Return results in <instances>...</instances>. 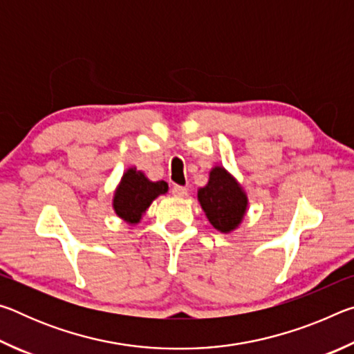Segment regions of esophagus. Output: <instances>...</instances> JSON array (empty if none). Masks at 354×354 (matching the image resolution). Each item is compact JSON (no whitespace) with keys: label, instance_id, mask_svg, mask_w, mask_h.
I'll list each match as a JSON object with an SVG mask.
<instances>
[{"label":"esophagus","instance_id":"1","mask_svg":"<svg viewBox=\"0 0 354 354\" xmlns=\"http://www.w3.org/2000/svg\"><path fill=\"white\" fill-rule=\"evenodd\" d=\"M171 194L178 196V198H184V196H187V189L183 187V185H175V187L171 189Z\"/></svg>","mask_w":354,"mask_h":354}]
</instances>
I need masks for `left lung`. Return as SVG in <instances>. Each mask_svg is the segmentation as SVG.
<instances>
[{
  "mask_svg": "<svg viewBox=\"0 0 354 354\" xmlns=\"http://www.w3.org/2000/svg\"><path fill=\"white\" fill-rule=\"evenodd\" d=\"M196 196L209 223L223 234L236 231L248 211L247 192L221 165L212 167L207 184L198 189Z\"/></svg>",
  "mask_w": 354,
  "mask_h": 354,
  "instance_id": "1",
  "label": "left lung"
}]
</instances>
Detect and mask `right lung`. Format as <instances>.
Returning a JSON list of instances; mask_svg holds the SVG:
<instances>
[{"instance_id": "right-lung-1", "label": "right lung", "mask_w": 354, "mask_h": 354, "mask_svg": "<svg viewBox=\"0 0 354 354\" xmlns=\"http://www.w3.org/2000/svg\"><path fill=\"white\" fill-rule=\"evenodd\" d=\"M167 192H169V184L165 181H151L142 170L129 167L128 170H124L122 179L113 190V212L124 223L134 226L140 223L151 203Z\"/></svg>"}]
</instances>
